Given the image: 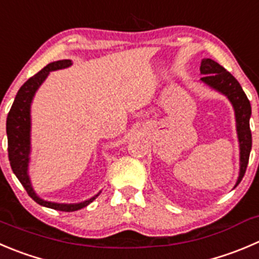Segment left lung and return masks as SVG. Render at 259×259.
I'll return each instance as SVG.
<instances>
[{
    "label": "left lung",
    "mask_w": 259,
    "mask_h": 259,
    "mask_svg": "<svg viewBox=\"0 0 259 259\" xmlns=\"http://www.w3.org/2000/svg\"><path fill=\"white\" fill-rule=\"evenodd\" d=\"M200 73L202 74L200 78L201 83L224 95L234 109L238 143H239V176L234 186L237 187L247 169L248 159L252 149V133L249 127V119L252 115L250 102L239 82L215 60L204 58L201 60Z\"/></svg>",
    "instance_id": "left-lung-1"
}]
</instances>
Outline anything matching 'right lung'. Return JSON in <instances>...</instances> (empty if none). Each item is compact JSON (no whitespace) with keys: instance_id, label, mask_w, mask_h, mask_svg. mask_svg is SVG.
<instances>
[{"instance_id":"right-lung-1","label":"right lung","mask_w":259,"mask_h":259,"mask_svg":"<svg viewBox=\"0 0 259 259\" xmlns=\"http://www.w3.org/2000/svg\"><path fill=\"white\" fill-rule=\"evenodd\" d=\"M72 66L71 59L57 60V62L49 63L47 67L37 72L35 76L27 79L17 92L15 101L12 104L11 110L7 115L6 121V133L7 143H9V159L11 164L12 172L15 173L21 185L24 186L29 196L37 202L39 205L49 209L59 210V211H77L83 209L87 205L91 204L100 192H97L91 199L84 201L76 202V204H64V202L47 201L36 195L32 188L31 180L29 176V163L30 154H31V104L34 100L35 94L41 86L42 82L48 78L50 72L58 71V69L68 68Z\"/></svg>"}]
</instances>
